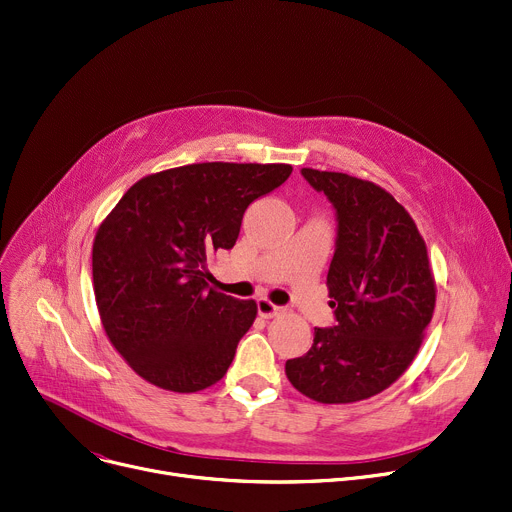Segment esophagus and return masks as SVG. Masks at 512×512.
<instances>
[{
	"mask_svg": "<svg viewBox=\"0 0 512 512\" xmlns=\"http://www.w3.org/2000/svg\"><path fill=\"white\" fill-rule=\"evenodd\" d=\"M257 313L263 319H271V317H276L278 313H282V306H276L274 302H269L267 298H259L257 300Z\"/></svg>",
	"mask_w": 512,
	"mask_h": 512,
	"instance_id": "esophagus-1",
	"label": "esophagus"
}]
</instances>
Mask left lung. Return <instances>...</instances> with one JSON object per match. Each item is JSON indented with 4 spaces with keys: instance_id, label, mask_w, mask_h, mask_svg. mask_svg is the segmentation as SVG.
<instances>
[{
    "instance_id": "1",
    "label": "left lung",
    "mask_w": 512,
    "mask_h": 512,
    "mask_svg": "<svg viewBox=\"0 0 512 512\" xmlns=\"http://www.w3.org/2000/svg\"><path fill=\"white\" fill-rule=\"evenodd\" d=\"M300 175L335 210L327 274L335 323L315 327L311 350L288 360L286 374L319 403L368 399L412 364L432 319L436 290L424 238L405 208L374 183L315 168Z\"/></svg>"
}]
</instances>
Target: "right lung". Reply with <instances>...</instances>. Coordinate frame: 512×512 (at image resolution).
Returning <instances> with one entry per match:
<instances>
[{"label": "right lung", "mask_w": 512, "mask_h": 512, "mask_svg": "<svg viewBox=\"0 0 512 512\" xmlns=\"http://www.w3.org/2000/svg\"><path fill=\"white\" fill-rule=\"evenodd\" d=\"M290 164L201 162L144 177L100 224L92 280L102 327L148 383L195 393L220 381L255 321V300L208 286L206 261L232 249L245 210Z\"/></svg>", "instance_id": "obj_1"}]
</instances>
